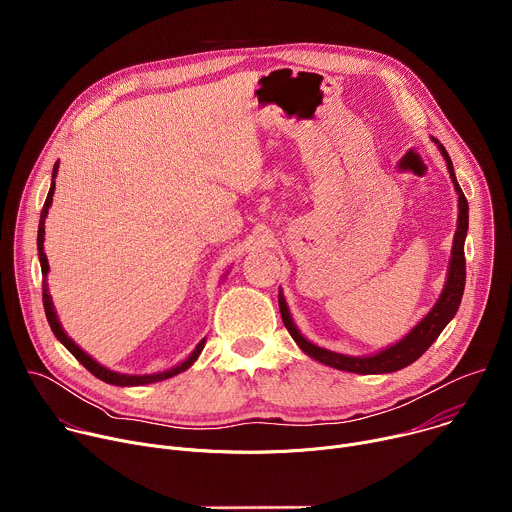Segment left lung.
Wrapping results in <instances>:
<instances>
[{
    "instance_id": "obj_1",
    "label": "left lung",
    "mask_w": 512,
    "mask_h": 512,
    "mask_svg": "<svg viewBox=\"0 0 512 512\" xmlns=\"http://www.w3.org/2000/svg\"><path fill=\"white\" fill-rule=\"evenodd\" d=\"M440 145V141H435ZM440 152L446 158L452 182L456 186L458 192V206H460V216H458V231L454 237V247H452V261H450V273H448V281L446 287L442 291L440 300L433 306V310L397 344H393L391 348L381 350L379 354L373 356H346V354H338L326 348H320L312 342H308L298 328L294 326V320H291L285 300L279 296V312H281V320L287 328V332L291 334L298 342V346L310 354L312 358H316L318 362L328 364V367H334L338 371H348V373H358V375H381V373H393L399 369H405L407 364L415 362L435 340L437 336L442 334V330L448 326V322L456 316L462 296H464V285H466V257H464V239H466V231H468V200L456 180L454 174V166L452 160L446 152L444 145H440Z\"/></svg>"
}]
</instances>
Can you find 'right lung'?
<instances>
[{
    "label": "right lung",
    "instance_id": "right-lung-1",
    "mask_svg": "<svg viewBox=\"0 0 512 512\" xmlns=\"http://www.w3.org/2000/svg\"><path fill=\"white\" fill-rule=\"evenodd\" d=\"M56 172H58V164H54V170H52V184H50L46 202H44V206H42L40 225H38V257H40V265H42V275H44V277H46V273H48V259H46V253H44V218H46L48 208H50V204H52V196H54V176H56ZM42 302H44V312H46V318H48V324H50L54 336L66 346V350H68L72 356H75L89 373H93L97 379H101V381H105V383H109V385H117V387H137V385H150V383H158V381L170 379V377H174V375L186 371L188 367H192V362L198 358V354H200L202 348H204V340H202V342L196 346V350H194L182 364H178V367H174V369H170V371L158 373V375H143V377H139V375H119V373H113V371L101 367L99 362H95L87 352H83L75 342H72V340L66 336V332L62 330V326H60V322H58V318H56V312H54V308H52V300H50V296H48V285H46V281H42Z\"/></svg>",
    "mask_w": 512,
    "mask_h": 512
}]
</instances>
